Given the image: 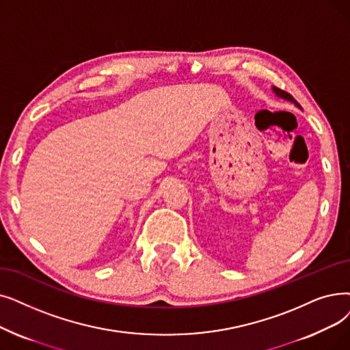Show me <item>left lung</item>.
Wrapping results in <instances>:
<instances>
[{
  "instance_id": "1",
  "label": "left lung",
  "mask_w": 350,
  "mask_h": 350,
  "mask_svg": "<svg viewBox=\"0 0 350 350\" xmlns=\"http://www.w3.org/2000/svg\"><path fill=\"white\" fill-rule=\"evenodd\" d=\"M273 91H275L276 93V96H279V97H282V98H284V100H287V101H291V103H293L296 107H299L300 109V104L291 96L288 93H286V91H283V90H280V88H276V87H273Z\"/></svg>"
}]
</instances>
